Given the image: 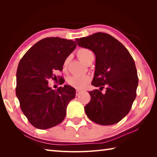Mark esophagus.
I'll list each match as a JSON object with an SVG mask.
<instances>
[{
  "label": "esophagus",
  "instance_id": "1",
  "mask_svg": "<svg viewBox=\"0 0 157 157\" xmlns=\"http://www.w3.org/2000/svg\"><path fill=\"white\" fill-rule=\"evenodd\" d=\"M81 93H82L81 90H76V96H78L79 95H81Z\"/></svg>",
  "mask_w": 157,
  "mask_h": 157
}]
</instances>
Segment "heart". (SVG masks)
I'll return each mask as SVG.
<instances>
[{
	"instance_id": "obj_1",
	"label": "heart",
	"mask_w": 157,
	"mask_h": 157,
	"mask_svg": "<svg viewBox=\"0 0 157 157\" xmlns=\"http://www.w3.org/2000/svg\"><path fill=\"white\" fill-rule=\"evenodd\" d=\"M77 56L81 60H82L84 63L87 61L90 57L93 56V53L89 49L86 48H81L78 50ZM69 62V58L65 59V60L63 63V69L67 70L68 67ZM89 81V77L88 76H78L75 75L70 77L68 79V83L73 87L76 89H81L84 88L86 85V84Z\"/></svg>"
}]
</instances>
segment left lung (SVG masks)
<instances>
[{
  "mask_svg": "<svg viewBox=\"0 0 157 157\" xmlns=\"http://www.w3.org/2000/svg\"><path fill=\"white\" fill-rule=\"evenodd\" d=\"M76 41L78 46L95 55L91 85L101 89L107 86L105 94L98 89L89 92L90 101L85 107L86 116L103 126L119 122L130 111L136 97L138 77L133 58L122 44L107 33H95Z\"/></svg>",
  "mask_w": 157,
  "mask_h": 157,
  "instance_id": "1",
  "label": "left lung"
}]
</instances>
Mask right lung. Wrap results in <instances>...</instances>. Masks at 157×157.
<instances>
[{"mask_svg": "<svg viewBox=\"0 0 157 157\" xmlns=\"http://www.w3.org/2000/svg\"><path fill=\"white\" fill-rule=\"evenodd\" d=\"M76 47L75 41L46 37L35 44L21 59L16 95L23 114L36 128L45 130L60 124L68 103L75 99L74 88L64 85L54 90L48 86V79H57L54 73L62 71L65 59Z\"/></svg>", "mask_w": 157, "mask_h": 157, "instance_id": "add662e5", "label": "right lung"}]
</instances>
